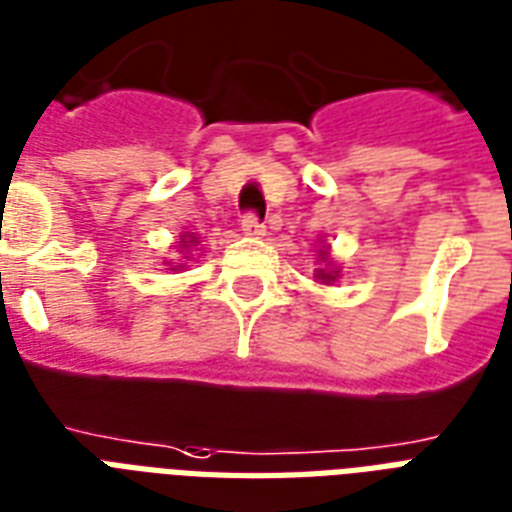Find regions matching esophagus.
Masks as SVG:
<instances>
[{
    "mask_svg": "<svg viewBox=\"0 0 512 512\" xmlns=\"http://www.w3.org/2000/svg\"><path fill=\"white\" fill-rule=\"evenodd\" d=\"M242 232H245V234H264V224L259 221V215H256V213L242 215Z\"/></svg>",
    "mask_w": 512,
    "mask_h": 512,
    "instance_id": "esophagus-1",
    "label": "esophagus"
}]
</instances>
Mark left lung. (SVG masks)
<instances>
[{
	"label": "left lung",
	"instance_id": "left-lung-1",
	"mask_svg": "<svg viewBox=\"0 0 512 512\" xmlns=\"http://www.w3.org/2000/svg\"><path fill=\"white\" fill-rule=\"evenodd\" d=\"M321 259H326V251H321ZM318 278H321V280H334V278H337V272L318 270Z\"/></svg>",
	"mask_w": 512,
	"mask_h": 512
}]
</instances>
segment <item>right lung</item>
Listing matches in <instances>:
<instances>
[{"label": "right lung", "instance_id": "add662e5", "mask_svg": "<svg viewBox=\"0 0 512 512\" xmlns=\"http://www.w3.org/2000/svg\"><path fill=\"white\" fill-rule=\"evenodd\" d=\"M183 237H191V234H183ZM183 242H186V240H183ZM191 242H194V240H191Z\"/></svg>", "mask_w": 512, "mask_h": 512}]
</instances>
